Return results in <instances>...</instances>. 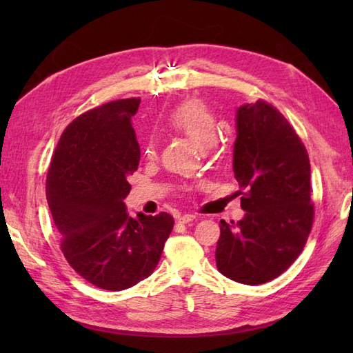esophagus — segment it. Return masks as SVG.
<instances>
[{
	"label": "esophagus",
	"mask_w": 353,
	"mask_h": 353,
	"mask_svg": "<svg viewBox=\"0 0 353 353\" xmlns=\"http://www.w3.org/2000/svg\"><path fill=\"white\" fill-rule=\"evenodd\" d=\"M197 216L196 215H192V214H179L177 216H176V220L179 221V223H190V221H192V220H196Z\"/></svg>",
	"instance_id": "esophagus-1"
}]
</instances>
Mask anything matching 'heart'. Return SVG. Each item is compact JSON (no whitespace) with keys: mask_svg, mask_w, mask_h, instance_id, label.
<instances>
[{"mask_svg":"<svg viewBox=\"0 0 353 353\" xmlns=\"http://www.w3.org/2000/svg\"><path fill=\"white\" fill-rule=\"evenodd\" d=\"M171 129L185 134L199 148L206 150L216 139V121L215 117L203 101L188 100L183 101L171 110L168 117ZM144 153L147 157L156 156V142L148 139Z\"/></svg>","mask_w":353,"mask_h":353,"instance_id":"b5f03b06","label":"heart"}]
</instances>
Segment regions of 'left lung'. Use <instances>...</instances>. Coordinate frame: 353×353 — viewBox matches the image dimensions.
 I'll use <instances>...</instances> for the list:
<instances>
[{
  "mask_svg": "<svg viewBox=\"0 0 353 353\" xmlns=\"http://www.w3.org/2000/svg\"><path fill=\"white\" fill-rule=\"evenodd\" d=\"M234 172L245 215L220 221L216 268L259 285L281 276L303 250L312 228L311 165L303 142L264 100L236 110Z\"/></svg>",
  "mask_w": 353,
  "mask_h": 353,
  "instance_id": "1",
  "label": "left lung"
}]
</instances>
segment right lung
Returning <instances> with one entry per match:
<instances>
[{
  "mask_svg": "<svg viewBox=\"0 0 353 353\" xmlns=\"http://www.w3.org/2000/svg\"><path fill=\"white\" fill-rule=\"evenodd\" d=\"M141 99L85 112L52 153L47 201L68 264L95 287L121 291L144 281L161 259L174 220L167 212L129 215L124 199L141 150L132 127Z\"/></svg>",
  "mask_w": 353,
  "mask_h": 353,
  "instance_id": "obj_1",
  "label": "right lung"
}]
</instances>
